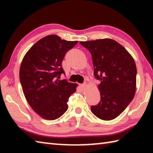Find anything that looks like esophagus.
Masks as SVG:
<instances>
[{"label":"esophagus","instance_id":"obj_1","mask_svg":"<svg viewBox=\"0 0 153 153\" xmlns=\"http://www.w3.org/2000/svg\"><path fill=\"white\" fill-rule=\"evenodd\" d=\"M81 83H82V82H81Z\"/></svg>","mask_w":153,"mask_h":153}]
</instances>
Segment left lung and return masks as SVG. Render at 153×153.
Instances as JSON below:
<instances>
[{
  "mask_svg": "<svg viewBox=\"0 0 153 153\" xmlns=\"http://www.w3.org/2000/svg\"><path fill=\"white\" fill-rule=\"evenodd\" d=\"M49 35L38 41L21 64L19 79L27 102L40 117L58 119L68 108L69 98L76 91V84L67 81L62 61L77 43Z\"/></svg>",
  "mask_w": 153,
  "mask_h": 153,
  "instance_id": "obj_1",
  "label": "left lung"
}]
</instances>
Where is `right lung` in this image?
<instances>
[{
    "label": "right lung",
    "instance_id": "add662e5",
    "mask_svg": "<svg viewBox=\"0 0 153 153\" xmlns=\"http://www.w3.org/2000/svg\"><path fill=\"white\" fill-rule=\"evenodd\" d=\"M82 46L91 53L94 76L100 81V100L91 106V111L100 120H112L126 109L135 94V62L122 46L113 40L88 41Z\"/></svg>",
    "mask_w": 153,
    "mask_h": 153
}]
</instances>
